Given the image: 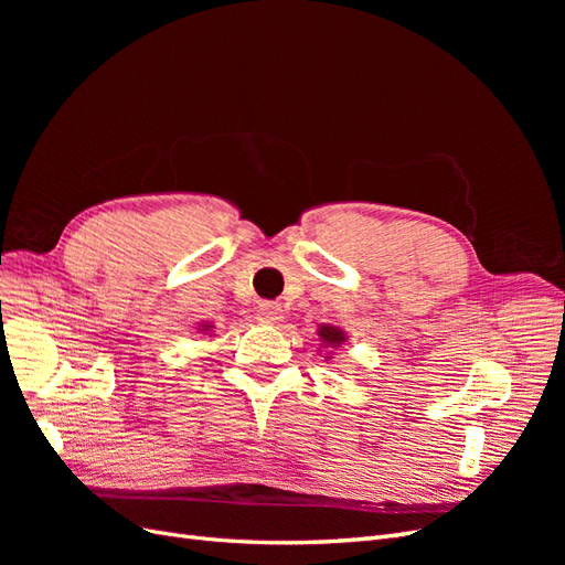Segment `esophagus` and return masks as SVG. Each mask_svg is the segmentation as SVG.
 <instances>
[{"label":"esophagus","instance_id":"34e87169","mask_svg":"<svg viewBox=\"0 0 565 565\" xmlns=\"http://www.w3.org/2000/svg\"><path fill=\"white\" fill-rule=\"evenodd\" d=\"M256 316H259L262 322H278L282 320V306L280 303H273V301H262L259 309H256Z\"/></svg>","mask_w":565,"mask_h":565}]
</instances>
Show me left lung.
Listing matches in <instances>:
<instances>
[{
    "mask_svg": "<svg viewBox=\"0 0 565 565\" xmlns=\"http://www.w3.org/2000/svg\"><path fill=\"white\" fill-rule=\"evenodd\" d=\"M320 339L324 341V344L339 347L341 341H344V334H341V330H337V328H330V324H322V328H320Z\"/></svg>",
    "mask_w": 565,
    "mask_h": 565,
    "instance_id": "1",
    "label": "left lung"
}]
</instances>
